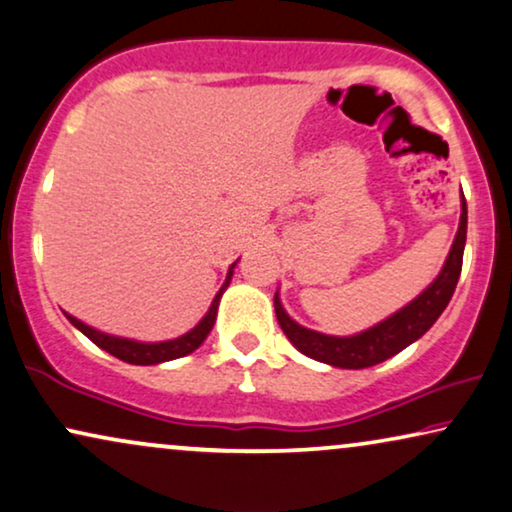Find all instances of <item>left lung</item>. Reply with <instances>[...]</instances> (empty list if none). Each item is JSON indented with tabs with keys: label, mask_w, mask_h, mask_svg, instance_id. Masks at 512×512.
Returning a JSON list of instances; mask_svg holds the SVG:
<instances>
[{
	"label": "left lung",
	"mask_w": 512,
	"mask_h": 512,
	"mask_svg": "<svg viewBox=\"0 0 512 512\" xmlns=\"http://www.w3.org/2000/svg\"><path fill=\"white\" fill-rule=\"evenodd\" d=\"M466 229H468V208L466 199L461 194V220L459 231H456L452 250H449L445 267L438 274V278L421 292L417 299L395 311L393 316L381 320L370 330L358 332L353 337H332L323 335V332L309 330V327L299 325L285 313L281 297L278 292L274 295L276 318L278 325L283 327L285 337L297 346L304 356L320 363H327L332 367H344V370H363V367H372L377 363H384L386 358L395 356L403 349H407L412 342H417L421 335L431 330V325L440 318L445 311L449 299L454 295L456 283L461 276L463 264V248H466Z\"/></svg>",
	"instance_id": "obj_1"
}]
</instances>
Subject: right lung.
<instances>
[{"label": "right lung", "instance_id": "right-lung-1", "mask_svg": "<svg viewBox=\"0 0 512 512\" xmlns=\"http://www.w3.org/2000/svg\"><path fill=\"white\" fill-rule=\"evenodd\" d=\"M234 267L236 262L229 267V274H227V281L217 292L213 304H210V309L206 316L201 318V323L194 327V330H189L187 335L177 337V339H168V342H135V339H126V337H114V335H105V332L95 330V327L81 323L79 318L70 316V313H65L67 320L77 327V330L84 332V335L91 339L95 346H100L102 351L112 353L114 358L124 360V363H131V365H159V363H166V360H175V358H182L187 356V353H192L199 349L203 344V339L210 335V330H213L215 325V318H217V306H220V297L222 292L227 290V285L231 281V276H234Z\"/></svg>", "mask_w": 512, "mask_h": 512}]
</instances>
